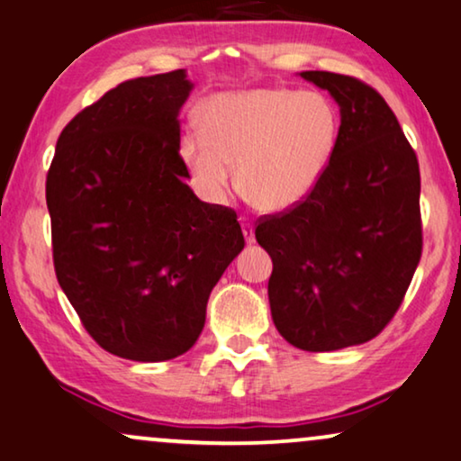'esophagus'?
<instances>
[{
    "mask_svg": "<svg viewBox=\"0 0 461 461\" xmlns=\"http://www.w3.org/2000/svg\"><path fill=\"white\" fill-rule=\"evenodd\" d=\"M240 225H242V231H244V238H247L249 244L255 242V225L253 221L249 217H240Z\"/></svg>",
    "mask_w": 461,
    "mask_h": 461,
    "instance_id": "1",
    "label": "esophagus"
}]
</instances>
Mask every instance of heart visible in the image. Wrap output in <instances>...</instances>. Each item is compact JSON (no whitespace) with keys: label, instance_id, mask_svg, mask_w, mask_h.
<instances>
[{"label":"heart","instance_id":"heart-1","mask_svg":"<svg viewBox=\"0 0 461 461\" xmlns=\"http://www.w3.org/2000/svg\"><path fill=\"white\" fill-rule=\"evenodd\" d=\"M337 132L335 107L316 92H227L206 103L202 134H187L181 151L208 200L225 198L236 164L242 198L263 212H280L316 187Z\"/></svg>","mask_w":461,"mask_h":461}]
</instances>
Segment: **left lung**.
<instances>
[{
  "instance_id": "left-lung-1",
  "label": "left lung",
  "mask_w": 461,
  "mask_h": 461,
  "mask_svg": "<svg viewBox=\"0 0 461 461\" xmlns=\"http://www.w3.org/2000/svg\"><path fill=\"white\" fill-rule=\"evenodd\" d=\"M341 112L316 187L266 214L255 238L272 257L269 308L299 349L330 352L373 339L401 308L421 257L420 164L396 115L352 76L303 71Z\"/></svg>"
}]
</instances>
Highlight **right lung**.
Listing matches in <instances>:
<instances>
[{"label":"right lung","mask_w":461,"mask_h":461,"mask_svg":"<svg viewBox=\"0 0 461 461\" xmlns=\"http://www.w3.org/2000/svg\"><path fill=\"white\" fill-rule=\"evenodd\" d=\"M176 69L128 79L63 128L46 176L59 285L103 349L137 363L185 354L244 249L234 208L198 200L176 120Z\"/></svg>","instance_id":"add662e5"}]
</instances>
